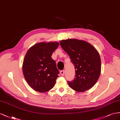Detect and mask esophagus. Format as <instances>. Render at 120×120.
<instances>
[{"mask_svg":"<svg viewBox=\"0 0 120 120\" xmlns=\"http://www.w3.org/2000/svg\"><path fill=\"white\" fill-rule=\"evenodd\" d=\"M64 73H65L64 70H61L60 71V74H61V75H62V76H63V75H64Z\"/></svg>","mask_w":120,"mask_h":120,"instance_id":"obj_1","label":"esophagus"}]
</instances>
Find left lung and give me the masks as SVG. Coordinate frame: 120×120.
I'll use <instances>...</instances> for the list:
<instances>
[{"mask_svg": "<svg viewBox=\"0 0 120 120\" xmlns=\"http://www.w3.org/2000/svg\"><path fill=\"white\" fill-rule=\"evenodd\" d=\"M60 43L70 57L75 69L74 79L67 81L68 85L78 92L90 90L96 83L101 72L98 51L85 41L69 39L60 41Z\"/></svg>", "mask_w": 120, "mask_h": 120, "instance_id": "obj_1", "label": "left lung"}]
</instances>
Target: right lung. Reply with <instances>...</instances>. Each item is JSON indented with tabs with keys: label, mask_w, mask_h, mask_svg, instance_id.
<instances>
[{
	"label": "right lung",
	"mask_w": 120,
	"mask_h": 120,
	"mask_svg": "<svg viewBox=\"0 0 120 120\" xmlns=\"http://www.w3.org/2000/svg\"><path fill=\"white\" fill-rule=\"evenodd\" d=\"M59 45L57 42H41L35 44L27 51L22 72L26 82L34 90L45 92L56 83L59 72L51 56Z\"/></svg>",
	"instance_id": "1"
}]
</instances>
